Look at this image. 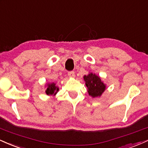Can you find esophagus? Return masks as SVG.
Masks as SVG:
<instances>
[{
    "instance_id": "esophagus-1",
    "label": "esophagus",
    "mask_w": 148,
    "mask_h": 148,
    "mask_svg": "<svg viewBox=\"0 0 148 148\" xmlns=\"http://www.w3.org/2000/svg\"><path fill=\"white\" fill-rule=\"evenodd\" d=\"M68 75H69V76L70 77H75V72L74 71H69V72L68 73Z\"/></svg>"
}]
</instances>
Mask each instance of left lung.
I'll list each match as a JSON object with an SVG mask.
<instances>
[{"instance_id": "left-lung-1", "label": "left lung", "mask_w": 148, "mask_h": 148, "mask_svg": "<svg viewBox=\"0 0 148 148\" xmlns=\"http://www.w3.org/2000/svg\"><path fill=\"white\" fill-rule=\"evenodd\" d=\"M88 93L93 98L100 97L105 90V84L102 82L100 77L93 73L84 76Z\"/></svg>"}]
</instances>
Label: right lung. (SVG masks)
<instances>
[{
	"label": "right lung",
	"mask_w": 148,
	"mask_h": 148,
	"mask_svg": "<svg viewBox=\"0 0 148 148\" xmlns=\"http://www.w3.org/2000/svg\"><path fill=\"white\" fill-rule=\"evenodd\" d=\"M59 91V88L55 86V84L52 83V84H48V88H47L46 93L47 95H53L56 94L57 92Z\"/></svg>",
	"instance_id": "obj_1"
}]
</instances>
